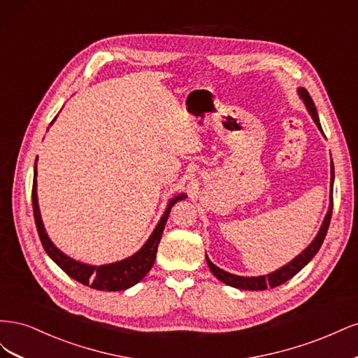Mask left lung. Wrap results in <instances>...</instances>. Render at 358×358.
<instances>
[{
  "label": "left lung",
  "mask_w": 358,
  "mask_h": 358,
  "mask_svg": "<svg viewBox=\"0 0 358 358\" xmlns=\"http://www.w3.org/2000/svg\"><path fill=\"white\" fill-rule=\"evenodd\" d=\"M297 94L301 99V101L305 103L309 115L313 119V122L317 124L318 129L324 136L322 127H321L320 117H318V112H317V107H315V104H313V100L310 99L309 92L305 88H299ZM333 182H334V167H333V161H331L330 162V204H329V210H327L326 216H324V221L321 224V229L318 230V233L315 236V239H313L308 245V248L303 249V251L296 258H292L289 263H287L285 266L279 267V268L275 270V272H270L267 275L239 276V275H233L230 272H225V270L220 268L218 266H215L209 259V257L206 255V262H208L210 272L216 276V279H220L221 282H224L227 285L239 288V289H251V291H262V289H267V288L279 287V285H282L284 282H287V280L291 279L294 275H297L300 270L305 267L313 257L317 255L324 239H326V234H327L330 220H331V212H333Z\"/></svg>",
  "instance_id": "left-lung-1"
}]
</instances>
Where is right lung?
I'll return each instance as SVG.
<instances>
[{"instance_id": "obj_1", "label": "right lung", "mask_w": 358, "mask_h": 358, "mask_svg": "<svg viewBox=\"0 0 358 358\" xmlns=\"http://www.w3.org/2000/svg\"><path fill=\"white\" fill-rule=\"evenodd\" d=\"M57 119V116H55ZM55 119L50 122V125L55 122ZM37 159L34 164V180H32V209H34V220L37 225V231L40 236V241L48 255L55 262L64 272H66L70 278H73L78 282L91 287L94 289L100 291H124L127 288H131L137 282H140L148 273L150 267L154 266L155 257H157V249L161 241L162 231H164L166 222L169 220V215L175 203L179 200H185L187 194L182 192L178 194L173 199H170L167 208L159 218L157 227L154 229L152 234L149 236V239L145 242V245L138 249L136 254L131 257H127L121 262H115L109 264H101V266H92L86 264L82 262H78L69 255L64 254L59 248L55 246L49 236L46 233L45 224H43L40 208H38V199H37Z\"/></svg>"}]
</instances>
